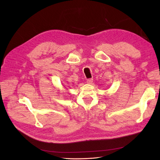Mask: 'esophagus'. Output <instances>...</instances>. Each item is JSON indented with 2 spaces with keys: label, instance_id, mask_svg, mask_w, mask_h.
<instances>
[{
  "label": "esophagus",
  "instance_id": "esophagus-1",
  "mask_svg": "<svg viewBox=\"0 0 160 160\" xmlns=\"http://www.w3.org/2000/svg\"><path fill=\"white\" fill-rule=\"evenodd\" d=\"M93 79H92V78L88 79H87V83H88V84H91V83H92V82H93Z\"/></svg>",
  "mask_w": 160,
  "mask_h": 160
}]
</instances>
